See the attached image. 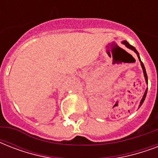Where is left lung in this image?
Listing matches in <instances>:
<instances>
[{
	"mask_svg": "<svg viewBox=\"0 0 158 158\" xmlns=\"http://www.w3.org/2000/svg\"><path fill=\"white\" fill-rule=\"evenodd\" d=\"M122 43H123V44H125V45L126 46V47H127L128 48H130V49H131V50H132V51H134V52H135L136 53V54H137L138 58H139V61L141 62V66H142V68H143V74H144L145 80H146V82H147V83H148V75H147V73H146V70H145V67H144V65H143V62L141 61V60H140L139 55V52H137V50H136V49H135V48H134V47H133V46L130 45V43H127V42H126V41H123ZM147 91H148V89H146V91H145V93H144V95H143V97L142 100H141V102H140L139 107H140V106H141V105H142L143 102V101H144L145 98H146V95H147Z\"/></svg>",
	"mask_w": 158,
	"mask_h": 158,
	"instance_id": "obj_1",
	"label": "left lung"
}]
</instances>
